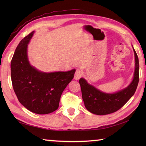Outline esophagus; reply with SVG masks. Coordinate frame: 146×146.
<instances>
[{
	"label": "esophagus",
	"instance_id": "esophagus-1",
	"mask_svg": "<svg viewBox=\"0 0 146 146\" xmlns=\"http://www.w3.org/2000/svg\"><path fill=\"white\" fill-rule=\"evenodd\" d=\"M83 73L82 70H77L75 72V76H74V78H75L76 80H79L81 77L83 76Z\"/></svg>",
	"mask_w": 146,
	"mask_h": 146
}]
</instances>
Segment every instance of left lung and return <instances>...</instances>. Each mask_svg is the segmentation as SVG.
<instances>
[{"mask_svg":"<svg viewBox=\"0 0 146 146\" xmlns=\"http://www.w3.org/2000/svg\"><path fill=\"white\" fill-rule=\"evenodd\" d=\"M135 55V71L132 82L127 87L115 94H105L88 84L84 78H80L82 98L86 109L96 115H107L113 113L122 108L131 98L137 89L139 80V59L134 49Z\"/></svg>","mask_w":146,"mask_h":146,"instance_id":"1","label":"left lung"}]
</instances>
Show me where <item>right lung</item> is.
I'll list each match as a JSON object with an SVG mask.
<instances>
[{
    "mask_svg": "<svg viewBox=\"0 0 146 146\" xmlns=\"http://www.w3.org/2000/svg\"><path fill=\"white\" fill-rule=\"evenodd\" d=\"M34 31L19 43L11 63L14 91L20 103L37 114H48L58 109L62 93L74 77L75 70L43 73L31 66L27 48Z\"/></svg>",
    "mask_w": 146,
    "mask_h": 146,
    "instance_id": "1",
    "label": "right lung"
}]
</instances>
